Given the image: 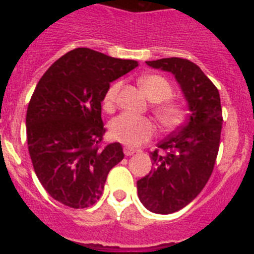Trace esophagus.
I'll list each match as a JSON object with an SVG mask.
<instances>
[{"label": "esophagus", "mask_w": 254, "mask_h": 254, "mask_svg": "<svg viewBox=\"0 0 254 254\" xmlns=\"http://www.w3.org/2000/svg\"><path fill=\"white\" fill-rule=\"evenodd\" d=\"M123 151H125L126 156H131V155H133L134 152H136V150L131 149V147H128V146H125L123 147Z\"/></svg>", "instance_id": "1"}]
</instances>
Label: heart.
Here are the masks:
<instances>
[{"instance_id":"b5f03b06","label":"heart","mask_w":254,"mask_h":254,"mask_svg":"<svg viewBox=\"0 0 254 254\" xmlns=\"http://www.w3.org/2000/svg\"><path fill=\"white\" fill-rule=\"evenodd\" d=\"M138 84L143 94L151 102L159 103L154 108V113L164 127H174L182 122L183 109L181 105L173 102H164L172 96V87L165 78L159 75H147L141 77ZM120 86V82H116L105 93L103 105L107 111L113 109ZM109 131L114 140L129 146H138L154 136L155 127L154 123L147 118H140L133 114L122 113L112 120Z\"/></svg>"}]
</instances>
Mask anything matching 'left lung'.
I'll list each match as a JSON object with an SVG mask.
<instances>
[{"instance_id": "obj_1", "label": "left lung", "mask_w": 254, "mask_h": 254, "mask_svg": "<svg viewBox=\"0 0 254 254\" xmlns=\"http://www.w3.org/2000/svg\"><path fill=\"white\" fill-rule=\"evenodd\" d=\"M174 75L188 104V120L150 152L152 168L137 181V194L151 212L173 214L193 201L207 183L220 145V94L197 64L183 58L147 61Z\"/></svg>"}]
</instances>
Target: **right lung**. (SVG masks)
<instances>
[{
	"label": "right lung",
	"instance_id": "1",
	"mask_svg": "<svg viewBox=\"0 0 254 254\" xmlns=\"http://www.w3.org/2000/svg\"><path fill=\"white\" fill-rule=\"evenodd\" d=\"M137 66V61L76 48L38 82L26 112L29 154L39 182L58 202L94 205L109 170L125 158L120 142L100 146L102 102L111 82Z\"/></svg>",
	"mask_w": 254,
	"mask_h": 254
}]
</instances>
